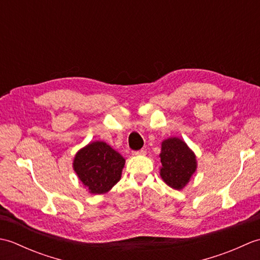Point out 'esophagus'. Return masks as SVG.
<instances>
[{
  "label": "esophagus",
  "mask_w": 260,
  "mask_h": 260,
  "mask_svg": "<svg viewBox=\"0 0 260 260\" xmlns=\"http://www.w3.org/2000/svg\"><path fill=\"white\" fill-rule=\"evenodd\" d=\"M132 154H133V155H135V156H137V155H145V154H146V151H145V150L133 151V152H132Z\"/></svg>",
  "instance_id": "34e87169"
}]
</instances>
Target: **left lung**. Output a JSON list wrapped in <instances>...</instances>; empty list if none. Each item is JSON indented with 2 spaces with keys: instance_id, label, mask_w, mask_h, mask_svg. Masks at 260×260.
I'll return each instance as SVG.
<instances>
[{
  "instance_id": "1",
  "label": "left lung",
  "mask_w": 260,
  "mask_h": 260,
  "mask_svg": "<svg viewBox=\"0 0 260 260\" xmlns=\"http://www.w3.org/2000/svg\"><path fill=\"white\" fill-rule=\"evenodd\" d=\"M161 157V174L163 181L175 190H181L189 182L197 170L196 155L185 143L171 137L163 141Z\"/></svg>"
}]
</instances>
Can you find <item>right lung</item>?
Masks as SVG:
<instances>
[{
    "instance_id": "right-lung-1",
    "label": "right lung",
    "mask_w": 260,
    "mask_h": 260,
    "mask_svg": "<svg viewBox=\"0 0 260 260\" xmlns=\"http://www.w3.org/2000/svg\"><path fill=\"white\" fill-rule=\"evenodd\" d=\"M125 158L105 142H93L76 154L74 170L89 193L103 194L120 180Z\"/></svg>"
}]
</instances>
